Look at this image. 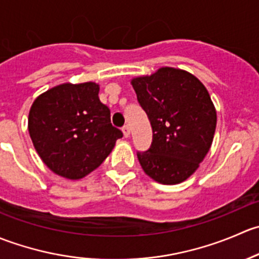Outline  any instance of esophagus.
<instances>
[{
	"label": "esophagus",
	"instance_id": "obj_1",
	"mask_svg": "<svg viewBox=\"0 0 259 259\" xmlns=\"http://www.w3.org/2000/svg\"><path fill=\"white\" fill-rule=\"evenodd\" d=\"M122 133H124L125 138L130 137V126H129V125H125V126L122 127Z\"/></svg>",
	"mask_w": 259,
	"mask_h": 259
}]
</instances>
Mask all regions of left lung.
Instances as JSON below:
<instances>
[{"label":"left lung","instance_id":"1","mask_svg":"<svg viewBox=\"0 0 259 259\" xmlns=\"http://www.w3.org/2000/svg\"><path fill=\"white\" fill-rule=\"evenodd\" d=\"M130 83L153 127L150 148L138 153L143 170L160 184L184 182L213 143L217 111L209 93L193 74L168 66Z\"/></svg>","mask_w":259,"mask_h":259}]
</instances>
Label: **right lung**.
<instances>
[{"instance_id":"obj_1","label":"right lung","mask_w":259,"mask_h":259,"mask_svg":"<svg viewBox=\"0 0 259 259\" xmlns=\"http://www.w3.org/2000/svg\"><path fill=\"white\" fill-rule=\"evenodd\" d=\"M99 83L65 82L33 101L28 133L41 160L51 171L79 180L101 165L122 133L110 121L99 99Z\"/></svg>"}]
</instances>
